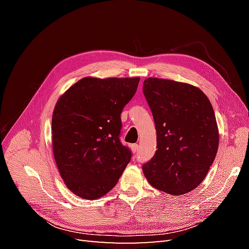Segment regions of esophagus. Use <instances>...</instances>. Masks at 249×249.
I'll return each instance as SVG.
<instances>
[{"label":"esophagus","instance_id":"1","mask_svg":"<svg viewBox=\"0 0 249 249\" xmlns=\"http://www.w3.org/2000/svg\"><path fill=\"white\" fill-rule=\"evenodd\" d=\"M131 148H132V152L133 153H137L138 152V148H139V145L138 144H132Z\"/></svg>","mask_w":249,"mask_h":249}]
</instances>
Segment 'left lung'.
Listing matches in <instances>:
<instances>
[{
	"mask_svg": "<svg viewBox=\"0 0 249 249\" xmlns=\"http://www.w3.org/2000/svg\"><path fill=\"white\" fill-rule=\"evenodd\" d=\"M143 93L158 147L143 173L156 189L178 197L202 182L215 160L219 132L213 107L198 87L183 82L147 78Z\"/></svg>",
	"mask_w": 249,
	"mask_h": 249,
	"instance_id": "left-lung-1",
	"label": "left lung"
}]
</instances>
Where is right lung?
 <instances>
[{"mask_svg": "<svg viewBox=\"0 0 249 249\" xmlns=\"http://www.w3.org/2000/svg\"><path fill=\"white\" fill-rule=\"evenodd\" d=\"M140 78L85 77L59 97L52 117L53 154L66 187L92 200L117 184L132 153L119 141L120 114Z\"/></svg>", "mask_w": 249, "mask_h": 249, "instance_id": "obj_1", "label": "right lung"}]
</instances>
